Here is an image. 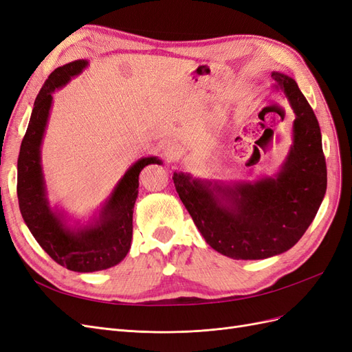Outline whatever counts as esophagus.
Masks as SVG:
<instances>
[{
	"label": "esophagus",
	"instance_id": "esophagus-1",
	"mask_svg": "<svg viewBox=\"0 0 352 352\" xmlns=\"http://www.w3.org/2000/svg\"><path fill=\"white\" fill-rule=\"evenodd\" d=\"M182 154H184L182 146L175 144V142H167L163 146V155L167 160V163L177 162V160L182 157Z\"/></svg>",
	"mask_w": 352,
	"mask_h": 352
}]
</instances>
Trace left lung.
<instances>
[{"instance_id": "8db88e82", "label": "left lung", "mask_w": 352, "mask_h": 352, "mask_svg": "<svg viewBox=\"0 0 352 352\" xmlns=\"http://www.w3.org/2000/svg\"><path fill=\"white\" fill-rule=\"evenodd\" d=\"M274 89L289 101L292 145L273 176L242 182L194 179L173 182L195 226L212 250L235 260H263L291 250L311 225L326 194L320 126L296 82L273 72Z\"/></svg>"}]
</instances>
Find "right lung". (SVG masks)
Wrapping results in <instances>:
<instances>
[{
	"label": "right lung",
	"instance_id": "add662e5",
	"mask_svg": "<svg viewBox=\"0 0 352 352\" xmlns=\"http://www.w3.org/2000/svg\"><path fill=\"white\" fill-rule=\"evenodd\" d=\"M87 67V60H76L50 74L35 100L17 160V198L26 226L52 260L78 273L110 269L126 257L132 242L140 173L148 164H162L157 157L138 160L117 182L98 214L85 226L70 228L65 214L51 208L42 173L41 145L52 105V92L66 87L72 78Z\"/></svg>",
	"mask_w": 352,
	"mask_h": 352
}]
</instances>
